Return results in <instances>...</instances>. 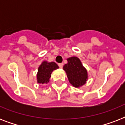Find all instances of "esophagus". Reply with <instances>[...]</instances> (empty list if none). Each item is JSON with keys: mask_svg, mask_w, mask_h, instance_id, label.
Wrapping results in <instances>:
<instances>
[{"mask_svg": "<svg viewBox=\"0 0 125 125\" xmlns=\"http://www.w3.org/2000/svg\"><path fill=\"white\" fill-rule=\"evenodd\" d=\"M63 65V63H58V66L60 67V68H62Z\"/></svg>", "mask_w": 125, "mask_h": 125, "instance_id": "esophagus-1", "label": "esophagus"}]
</instances>
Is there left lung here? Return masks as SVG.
Instances as JSON below:
<instances>
[{"instance_id":"1","label":"left lung","mask_w":125,"mask_h":125,"mask_svg":"<svg viewBox=\"0 0 125 125\" xmlns=\"http://www.w3.org/2000/svg\"><path fill=\"white\" fill-rule=\"evenodd\" d=\"M63 69L66 72L69 81L74 87H80L86 82L87 71L78 58L71 57L67 59V63L65 64Z\"/></svg>"}]
</instances>
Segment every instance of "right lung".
<instances>
[{
  "label": "right lung",
  "instance_id": "1",
  "mask_svg": "<svg viewBox=\"0 0 125 125\" xmlns=\"http://www.w3.org/2000/svg\"><path fill=\"white\" fill-rule=\"evenodd\" d=\"M58 68V66L56 63L43 62L38 68V73L37 74L38 83H48L49 82V78L51 77L52 72Z\"/></svg>",
  "mask_w": 125,
  "mask_h": 125
}]
</instances>
